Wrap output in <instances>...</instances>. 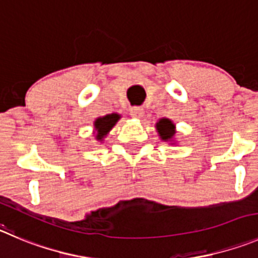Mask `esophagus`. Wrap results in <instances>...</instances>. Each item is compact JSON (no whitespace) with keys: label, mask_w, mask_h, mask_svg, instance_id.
<instances>
[{"label":"esophagus","mask_w":258,"mask_h":258,"mask_svg":"<svg viewBox=\"0 0 258 258\" xmlns=\"http://www.w3.org/2000/svg\"><path fill=\"white\" fill-rule=\"evenodd\" d=\"M130 114L135 118H141L144 115V108L143 107H132L130 109Z\"/></svg>","instance_id":"1"}]
</instances>
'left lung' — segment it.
<instances>
[{
  "label": "left lung",
  "instance_id": "8db88e82",
  "mask_svg": "<svg viewBox=\"0 0 258 258\" xmlns=\"http://www.w3.org/2000/svg\"><path fill=\"white\" fill-rule=\"evenodd\" d=\"M156 130L163 141H173V137L175 135V126L168 118H162L156 123Z\"/></svg>",
  "mask_w": 258,
  "mask_h": 258
}]
</instances>
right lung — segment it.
<instances>
[{"mask_svg": "<svg viewBox=\"0 0 258 258\" xmlns=\"http://www.w3.org/2000/svg\"><path fill=\"white\" fill-rule=\"evenodd\" d=\"M119 118H121V115L117 114V113H112V114H107L104 117L96 118L95 122H94V127H95L96 131V140L103 141V139L107 136L108 132L113 128V126L117 123Z\"/></svg>", "mask_w": 258, "mask_h": 258, "instance_id": "add662e5", "label": "right lung"}]
</instances>
